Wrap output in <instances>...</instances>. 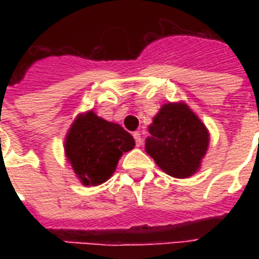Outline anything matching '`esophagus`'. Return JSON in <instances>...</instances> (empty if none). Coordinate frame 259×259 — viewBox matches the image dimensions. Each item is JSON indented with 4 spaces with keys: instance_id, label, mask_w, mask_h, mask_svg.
Wrapping results in <instances>:
<instances>
[{
    "instance_id": "1",
    "label": "esophagus",
    "mask_w": 259,
    "mask_h": 259,
    "mask_svg": "<svg viewBox=\"0 0 259 259\" xmlns=\"http://www.w3.org/2000/svg\"><path fill=\"white\" fill-rule=\"evenodd\" d=\"M133 137H134V140H136V145H137V146H141V145H142L141 133H140V132H134Z\"/></svg>"
}]
</instances>
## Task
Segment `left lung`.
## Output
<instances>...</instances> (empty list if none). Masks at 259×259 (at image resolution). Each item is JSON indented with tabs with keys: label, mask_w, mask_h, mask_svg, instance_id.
I'll return each mask as SVG.
<instances>
[{
	"label": "left lung",
	"mask_w": 259,
	"mask_h": 259,
	"mask_svg": "<svg viewBox=\"0 0 259 259\" xmlns=\"http://www.w3.org/2000/svg\"><path fill=\"white\" fill-rule=\"evenodd\" d=\"M148 132L146 153L166 175L188 179L200 169L208 150L209 133L185 102L162 105Z\"/></svg>",
	"instance_id": "obj_1"
}]
</instances>
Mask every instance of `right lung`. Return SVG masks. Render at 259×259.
Returning <instances> with one entry per match:
<instances>
[{
    "label": "right lung",
    "mask_w": 259,
    "mask_h": 259,
    "mask_svg": "<svg viewBox=\"0 0 259 259\" xmlns=\"http://www.w3.org/2000/svg\"><path fill=\"white\" fill-rule=\"evenodd\" d=\"M136 146L121 125L98 117L93 110L78 114L64 138V154L84 187H95L113 176L123 153Z\"/></svg>",
    "instance_id": "1"
}]
</instances>
